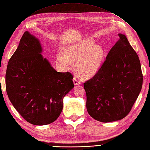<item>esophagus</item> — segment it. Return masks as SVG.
<instances>
[{
  "instance_id": "obj_1",
  "label": "esophagus",
  "mask_w": 150,
  "mask_h": 150,
  "mask_svg": "<svg viewBox=\"0 0 150 150\" xmlns=\"http://www.w3.org/2000/svg\"><path fill=\"white\" fill-rule=\"evenodd\" d=\"M73 82H74V84L76 86V85H79V84H81V81L79 80V79L77 78V77H75L74 78H73Z\"/></svg>"
}]
</instances>
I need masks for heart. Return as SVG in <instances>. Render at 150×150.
<instances>
[{
    "mask_svg": "<svg viewBox=\"0 0 150 150\" xmlns=\"http://www.w3.org/2000/svg\"><path fill=\"white\" fill-rule=\"evenodd\" d=\"M104 57V50L95 45L93 40L86 39L65 47L62 53L56 56V62L59 67L66 68L74 62V69L79 75L91 77L96 74Z\"/></svg>",
    "mask_w": 150,
    "mask_h": 150,
    "instance_id": "1",
    "label": "heart"
}]
</instances>
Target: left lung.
I'll return each mask as SVG.
<instances>
[{
    "mask_svg": "<svg viewBox=\"0 0 150 150\" xmlns=\"http://www.w3.org/2000/svg\"><path fill=\"white\" fill-rule=\"evenodd\" d=\"M112 47L100 69L84 83L86 108L94 119L109 122L123 119L141 91L143 76L137 54L125 35Z\"/></svg>",
    "mask_w": 150,
    "mask_h": 150,
    "instance_id": "left-lung-1",
    "label": "left lung"
}]
</instances>
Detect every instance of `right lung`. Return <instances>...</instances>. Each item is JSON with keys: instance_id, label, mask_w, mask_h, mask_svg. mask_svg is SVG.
Here are the masks:
<instances>
[{"instance_id": "obj_1", "label": "right lung", "mask_w": 150, "mask_h": 150, "mask_svg": "<svg viewBox=\"0 0 150 150\" xmlns=\"http://www.w3.org/2000/svg\"><path fill=\"white\" fill-rule=\"evenodd\" d=\"M42 51L39 39L25 31L6 73L9 100L27 122L36 126L57 119L63 98L74 87L71 73L57 72Z\"/></svg>"}]
</instances>
